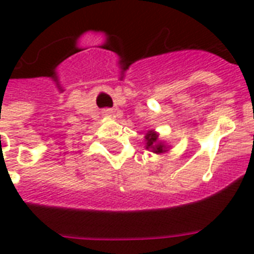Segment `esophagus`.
<instances>
[{
	"instance_id": "obj_1",
	"label": "esophagus",
	"mask_w": 254,
	"mask_h": 254,
	"mask_svg": "<svg viewBox=\"0 0 254 254\" xmlns=\"http://www.w3.org/2000/svg\"><path fill=\"white\" fill-rule=\"evenodd\" d=\"M103 113L104 116H107V117H112V116H113V111H111V109H105Z\"/></svg>"
}]
</instances>
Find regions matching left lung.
<instances>
[{
	"instance_id": "1",
	"label": "left lung",
	"mask_w": 254,
	"mask_h": 254,
	"mask_svg": "<svg viewBox=\"0 0 254 254\" xmlns=\"http://www.w3.org/2000/svg\"><path fill=\"white\" fill-rule=\"evenodd\" d=\"M145 147L155 154H163L169 151V145L159 139V134L155 130H149L145 135Z\"/></svg>"
}]
</instances>
